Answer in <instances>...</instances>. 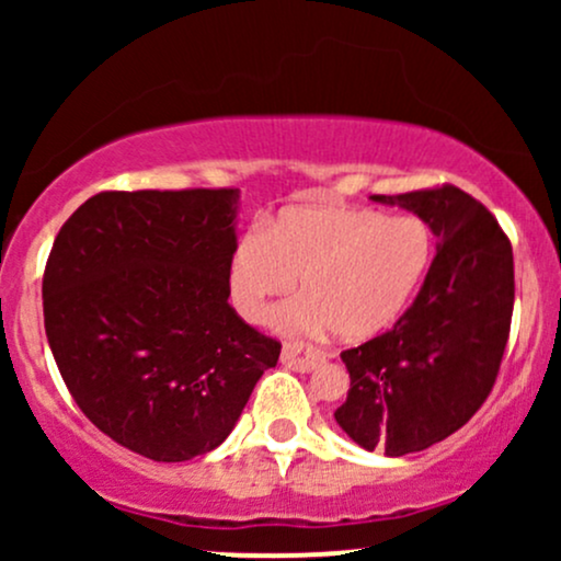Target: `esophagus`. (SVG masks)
<instances>
[{
    "mask_svg": "<svg viewBox=\"0 0 561 561\" xmlns=\"http://www.w3.org/2000/svg\"><path fill=\"white\" fill-rule=\"evenodd\" d=\"M324 362H327V356L319 351V347H311V345L302 347L298 343H285V347H282V364L289 366V369L311 371Z\"/></svg>",
    "mask_w": 561,
    "mask_h": 561,
    "instance_id": "1",
    "label": "esophagus"
}]
</instances>
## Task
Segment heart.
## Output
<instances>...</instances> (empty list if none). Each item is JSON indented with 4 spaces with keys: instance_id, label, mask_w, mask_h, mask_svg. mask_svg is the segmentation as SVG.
<instances>
[{
    "instance_id": "1",
    "label": "heart",
    "mask_w": 561,
    "mask_h": 561,
    "mask_svg": "<svg viewBox=\"0 0 561 561\" xmlns=\"http://www.w3.org/2000/svg\"><path fill=\"white\" fill-rule=\"evenodd\" d=\"M433 259V231L416 216L353 205H293L266 229H250L229 259V295L240 317L261 321L268 302L300 279L302 300L274 313L287 332L330 327L347 343L390 330L414 300Z\"/></svg>"
}]
</instances>
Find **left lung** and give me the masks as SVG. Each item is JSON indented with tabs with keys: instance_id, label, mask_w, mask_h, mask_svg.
I'll return each mask as SVG.
<instances>
[{
	"instance_id": "left-lung-1",
	"label": "left lung",
	"mask_w": 561,
	"mask_h": 561,
	"mask_svg": "<svg viewBox=\"0 0 561 561\" xmlns=\"http://www.w3.org/2000/svg\"><path fill=\"white\" fill-rule=\"evenodd\" d=\"M375 199L414 210L437 250L392 330L340 353L351 390L334 420L362 448L403 456L465 427L491 396L512 327L514 255L495 216L459 186Z\"/></svg>"
}]
</instances>
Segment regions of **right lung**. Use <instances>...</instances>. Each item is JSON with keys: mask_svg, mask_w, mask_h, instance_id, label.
<instances>
[{"mask_svg": "<svg viewBox=\"0 0 561 561\" xmlns=\"http://www.w3.org/2000/svg\"><path fill=\"white\" fill-rule=\"evenodd\" d=\"M240 192L107 190L57 231L44 330L87 420L152 461L227 440L282 343L229 306Z\"/></svg>", "mask_w": 561, "mask_h": 561, "instance_id": "right-lung-1", "label": "right lung"}]
</instances>
